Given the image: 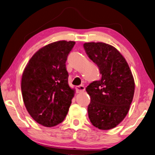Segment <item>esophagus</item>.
Returning <instances> with one entry per match:
<instances>
[{
	"label": "esophagus",
	"mask_w": 155,
	"mask_h": 155,
	"mask_svg": "<svg viewBox=\"0 0 155 155\" xmlns=\"http://www.w3.org/2000/svg\"><path fill=\"white\" fill-rule=\"evenodd\" d=\"M85 90V88L84 86L83 85H78V86L76 87V90H77V93H81L83 92H84Z\"/></svg>",
	"instance_id": "34e87169"
}]
</instances>
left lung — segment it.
Listing matches in <instances>:
<instances>
[{
	"label": "left lung",
	"instance_id": "left-lung-1",
	"mask_svg": "<svg viewBox=\"0 0 155 155\" xmlns=\"http://www.w3.org/2000/svg\"><path fill=\"white\" fill-rule=\"evenodd\" d=\"M85 52L99 67L101 78L86 87L90 97L88 117L94 127L112 129L128 112L134 93V81L125 58L114 47L104 43H85Z\"/></svg>",
	"mask_w": 155,
	"mask_h": 155
}]
</instances>
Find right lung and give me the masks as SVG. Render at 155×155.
Instances as JSON below:
<instances>
[{
	"label": "right lung",
	"instance_id": "1",
	"mask_svg": "<svg viewBox=\"0 0 155 155\" xmlns=\"http://www.w3.org/2000/svg\"><path fill=\"white\" fill-rule=\"evenodd\" d=\"M74 41H59L41 48L23 71L21 91L24 104L38 124L53 127L67 115L74 96L68 85L65 62Z\"/></svg>",
	"mask_w": 155,
	"mask_h": 155
}]
</instances>
